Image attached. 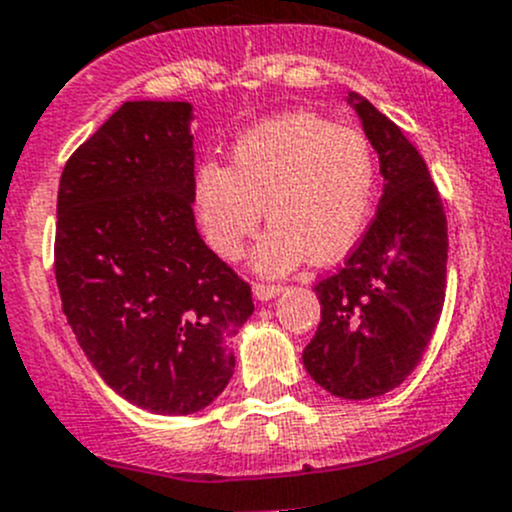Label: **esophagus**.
Wrapping results in <instances>:
<instances>
[{
  "instance_id": "34e87169",
  "label": "esophagus",
  "mask_w": 512,
  "mask_h": 512,
  "mask_svg": "<svg viewBox=\"0 0 512 512\" xmlns=\"http://www.w3.org/2000/svg\"><path fill=\"white\" fill-rule=\"evenodd\" d=\"M282 290H285L282 285H265V282H255V285H252V295H255V300L260 302L275 300Z\"/></svg>"
}]
</instances>
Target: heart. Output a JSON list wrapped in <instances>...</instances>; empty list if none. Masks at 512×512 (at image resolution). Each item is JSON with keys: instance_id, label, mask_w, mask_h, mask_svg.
<instances>
[{"instance_id": "obj_1", "label": "heart", "mask_w": 512, "mask_h": 512, "mask_svg": "<svg viewBox=\"0 0 512 512\" xmlns=\"http://www.w3.org/2000/svg\"><path fill=\"white\" fill-rule=\"evenodd\" d=\"M375 195V155L362 132L310 112L267 119L232 147V165L205 162L195 175V207L205 240L237 260L262 217L272 227L255 267L280 275L307 255H345L362 235Z\"/></svg>"}]
</instances>
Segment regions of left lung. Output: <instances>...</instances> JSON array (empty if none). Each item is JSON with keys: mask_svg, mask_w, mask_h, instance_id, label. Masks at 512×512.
<instances>
[{"mask_svg": "<svg viewBox=\"0 0 512 512\" xmlns=\"http://www.w3.org/2000/svg\"><path fill=\"white\" fill-rule=\"evenodd\" d=\"M385 177L375 217L335 275L315 285L322 320L302 352L312 380L345 400L395 390L423 360L445 302L448 220L420 152L350 94Z\"/></svg>", "mask_w": 512, "mask_h": 512, "instance_id": "1", "label": "left lung"}]
</instances>
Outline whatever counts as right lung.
Listing matches in <instances>:
<instances>
[{
    "label": "right lung",
    "mask_w": 512,
    "mask_h": 512,
    "mask_svg": "<svg viewBox=\"0 0 512 512\" xmlns=\"http://www.w3.org/2000/svg\"><path fill=\"white\" fill-rule=\"evenodd\" d=\"M187 102H124L74 150L57 195L54 275L79 347L127 403L207 408L235 372L252 290L195 225Z\"/></svg>",
    "instance_id": "obj_1"
}]
</instances>
